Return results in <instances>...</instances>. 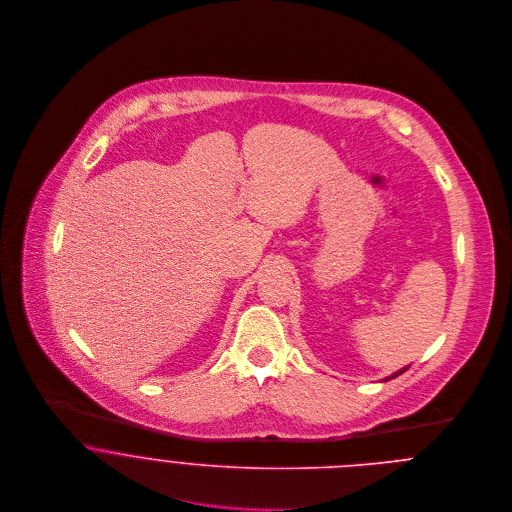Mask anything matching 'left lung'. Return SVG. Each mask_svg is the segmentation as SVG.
Listing matches in <instances>:
<instances>
[{"label": "left lung", "mask_w": 512, "mask_h": 512, "mask_svg": "<svg viewBox=\"0 0 512 512\" xmlns=\"http://www.w3.org/2000/svg\"><path fill=\"white\" fill-rule=\"evenodd\" d=\"M406 368H408V366H404V368H400V370H398V372H394V374H390V376H386V378H384V380H390V378H396V376H398V374H402V372H404V370H406Z\"/></svg>", "instance_id": "1"}]
</instances>
